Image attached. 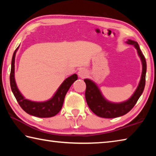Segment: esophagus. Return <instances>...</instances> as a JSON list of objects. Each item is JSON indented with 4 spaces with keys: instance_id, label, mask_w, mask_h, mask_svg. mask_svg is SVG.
Listing matches in <instances>:
<instances>
[{
    "instance_id": "34e87169",
    "label": "esophagus",
    "mask_w": 156,
    "mask_h": 156,
    "mask_svg": "<svg viewBox=\"0 0 156 156\" xmlns=\"http://www.w3.org/2000/svg\"><path fill=\"white\" fill-rule=\"evenodd\" d=\"M87 73H87V69H84V68H82L79 69L78 72V75L80 78H84L87 76Z\"/></svg>"
}]
</instances>
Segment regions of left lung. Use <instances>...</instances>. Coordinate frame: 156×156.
I'll return each instance as SVG.
<instances>
[{
  "label": "left lung",
  "instance_id": "left-lung-1",
  "mask_svg": "<svg viewBox=\"0 0 156 156\" xmlns=\"http://www.w3.org/2000/svg\"><path fill=\"white\" fill-rule=\"evenodd\" d=\"M126 44H131L137 50L138 56L140 58L142 70L140 80L136 91L128 100L121 102H113L105 98L98 86L90 79H84L86 83L85 98L89 107L95 114L101 118H113L125 115L134 107L139 98L144 91L145 86V78L147 72V63L144 56L140 49L137 42L128 39Z\"/></svg>",
  "mask_w": 156,
  "mask_h": 156
}]
</instances>
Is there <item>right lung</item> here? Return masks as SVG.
<instances>
[{
  "mask_svg": "<svg viewBox=\"0 0 156 156\" xmlns=\"http://www.w3.org/2000/svg\"><path fill=\"white\" fill-rule=\"evenodd\" d=\"M15 50L12 60L11 73H10V86L16 99L21 108L28 114L39 118H50L56 115L62 107L65 95L72 84L78 79L77 74L72 75L66 78L60 84L56 93L51 98L43 102H36L26 99L18 89L15 80V57L18 49Z\"/></svg>",
  "mask_w": 156,
  "mask_h": 156,
  "instance_id": "add662e5",
  "label": "right lung"
}]
</instances>
